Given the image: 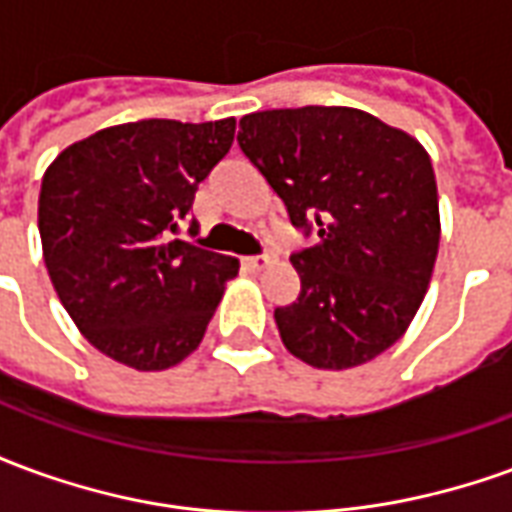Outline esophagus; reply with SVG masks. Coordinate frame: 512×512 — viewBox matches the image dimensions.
Masks as SVG:
<instances>
[{
	"instance_id": "34e87169",
	"label": "esophagus",
	"mask_w": 512,
	"mask_h": 512,
	"mask_svg": "<svg viewBox=\"0 0 512 512\" xmlns=\"http://www.w3.org/2000/svg\"><path fill=\"white\" fill-rule=\"evenodd\" d=\"M268 263H271V257H268V255H249V257H244V266L249 268V271H260V268H266Z\"/></svg>"
}]
</instances>
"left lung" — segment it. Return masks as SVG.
Here are the masks:
<instances>
[{
  "mask_svg": "<svg viewBox=\"0 0 512 512\" xmlns=\"http://www.w3.org/2000/svg\"><path fill=\"white\" fill-rule=\"evenodd\" d=\"M238 147L315 238L290 255L299 299L274 310L282 343L321 370L365 365L406 332L439 252V194L417 139L348 106L241 117Z\"/></svg>",
  "mask_w": 512,
  "mask_h": 512,
  "instance_id": "left-lung-1",
  "label": "left lung"
}]
</instances>
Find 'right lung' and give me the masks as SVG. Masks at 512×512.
<instances>
[{
  "label": "right lung",
  "instance_id": "1",
  "mask_svg": "<svg viewBox=\"0 0 512 512\" xmlns=\"http://www.w3.org/2000/svg\"><path fill=\"white\" fill-rule=\"evenodd\" d=\"M233 134V117L139 120L87 136L46 169L38 227L51 285L79 332L115 362L178 365L238 274L235 257L169 235Z\"/></svg>",
  "mask_w": 512,
  "mask_h": 512
}]
</instances>
